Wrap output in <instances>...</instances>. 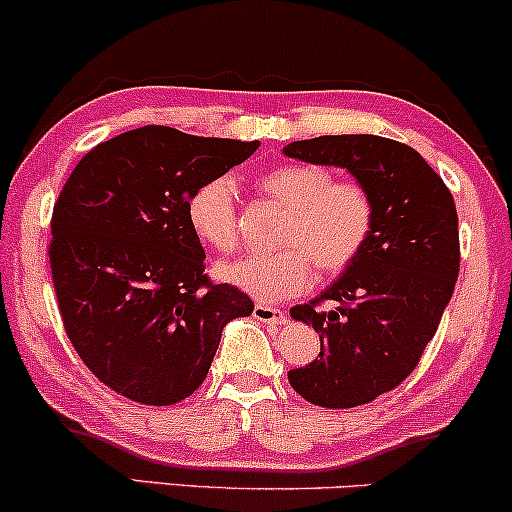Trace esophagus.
I'll return each instance as SVG.
<instances>
[{
    "mask_svg": "<svg viewBox=\"0 0 512 512\" xmlns=\"http://www.w3.org/2000/svg\"><path fill=\"white\" fill-rule=\"evenodd\" d=\"M252 316L260 320V323H269V325H284L286 323L284 311H279V308H274V306H265V303H257L255 311H252Z\"/></svg>",
    "mask_w": 512,
    "mask_h": 512,
    "instance_id": "esophagus-1",
    "label": "esophagus"
}]
</instances>
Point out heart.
<instances>
[{
  "label": "heart",
  "mask_w": 512,
  "mask_h": 512,
  "mask_svg": "<svg viewBox=\"0 0 512 512\" xmlns=\"http://www.w3.org/2000/svg\"><path fill=\"white\" fill-rule=\"evenodd\" d=\"M257 192L286 209L279 228L282 250L250 255L218 269L223 282L260 303H282L323 279H338L357 265L376 230L372 189L313 162H282L255 179ZM187 221L211 250L240 245L235 187L228 177H211L189 194Z\"/></svg>",
  "instance_id": "heart-1"
}]
</instances>
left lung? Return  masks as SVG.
Segmentation results:
<instances>
[{"mask_svg":"<svg viewBox=\"0 0 512 512\" xmlns=\"http://www.w3.org/2000/svg\"><path fill=\"white\" fill-rule=\"evenodd\" d=\"M284 153L347 167L374 194L376 230L357 265L291 308L320 335L318 359L289 372L294 391L323 408L362 406L396 389L437 333L459 277L457 206L440 174L398 140L320 136Z\"/></svg>","mask_w":512,"mask_h":512,"instance_id":"left-lung-1","label":"left lung"}]
</instances>
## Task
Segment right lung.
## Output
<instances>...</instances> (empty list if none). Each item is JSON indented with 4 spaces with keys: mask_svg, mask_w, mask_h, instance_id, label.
Returning a JSON list of instances; mask_svg holds the SVG:
<instances>
[{
    "mask_svg": "<svg viewBox=\"0 0 512 512\" xmlns=\"http://www.w3.org/2000/svg\"><path fill=\"white\" fill-rule=\"evenodd\" d=\"M260 148L143 126L77 162L50 218L48 260L72 347L104 386L174 406L204 384L228 320L255 303L213 284L189 194Z\"/></svg>",
    "mask_w": 512,
    "mask_h": 512,
    "instance_id": "add662e5",
    "label": "right lung"
}]
</instances>
